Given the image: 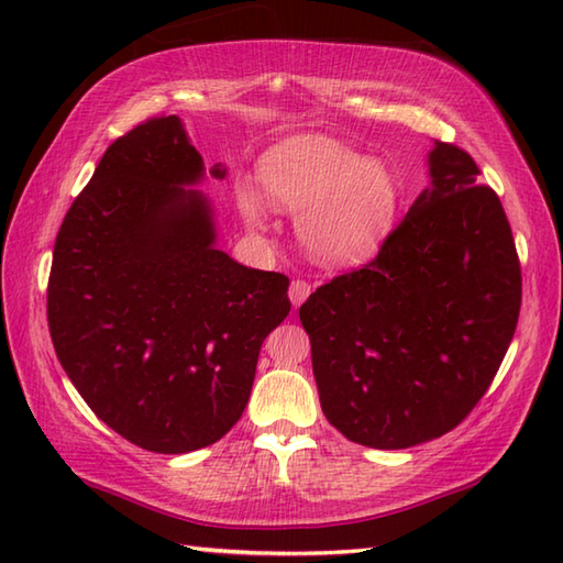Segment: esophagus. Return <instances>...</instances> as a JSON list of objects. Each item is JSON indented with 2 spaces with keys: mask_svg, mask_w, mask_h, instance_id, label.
I'll use <instances>...</instances> for the list:
<instances>
[{
  "mask_svg": "<svg viewBox=\"0 0 563 563\" xmlns=\"http://www.w3.org/2000/svg\"><path fill=\"white\" fill-rule=\"evenodd\" d=\"M312 295V285H309L307 280H292L290 283V302H292V307H300L307 297Z\"/></svg>",
  "mask_w": 563,
  "mask_h": 563,
  "instance_id": "obj_1",
  "label": "esophagus"
}]
</instances>
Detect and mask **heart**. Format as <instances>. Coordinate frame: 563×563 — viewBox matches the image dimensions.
<instances>
[{
  "label": "heart",
  "instance_id": "obj_1",
  "mask_svg": "<svg viewBox=\"0 0 563 563\" xmlns=\"http://www.w3.org/2000/svg\"><path fill=\"white\" fill-rule=\"evenodd\" d=\"M261 184L275 208L302 214V234L327 261L373 256L397 222L401 190L385 164L329 137H300L261 162ZM249 224L263 227V202L242 190Z\"/></svg>",
  "mask_w": 563,
  "mask_h": 563
}]
</instances>
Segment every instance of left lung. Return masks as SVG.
Masks as SVG:
<instances>
[{
	"label": "left lung",
	"mask_w": 563,
	"mask_h": 563,
	"mask_svg": "<svg viewBox=\"0 0 563 563\" xmlns=\"http://www.w3.org/2000/svg\"><path fill=\"white\" fill-rule=\"evenodd\" d=\"M428 166L433 186L377 256L300 307L321 411L377 450L457 428L492 387L520 314V261L496 190L450 142H435Z\"/></svg>",
	"instance_id": "left-lung-1"
}]
</instances>
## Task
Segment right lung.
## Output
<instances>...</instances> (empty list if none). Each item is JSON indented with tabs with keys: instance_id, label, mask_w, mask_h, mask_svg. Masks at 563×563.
<instances>
[{
	"instance_id": "add662e5",
	"label": "right lung",
	"mask_w": 563,
	"mask_h": 563,
	"mask_svg": "<svg viewBox=\"0 0 563 563\" xmlns=\"http://www.w3.org/2000/svg\"><path fill=\"white\" fill-rule=\"evenodd\" d=\"M200 178L176 115L128 130L67 210L47 280V327L71 385L118 435L162 454L230 433L261 343L290 312L288 275L214 249L210 202L184 188Z\"/></svg>"
}]
</instances>
